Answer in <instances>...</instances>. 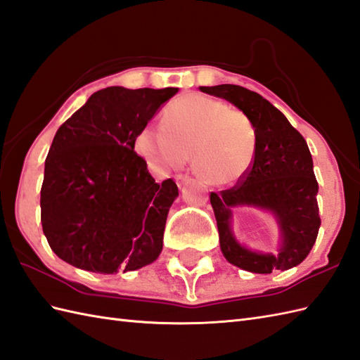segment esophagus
I'll list each match as a JSON object with an SVG mask.
<instances>
[{
	"mask_svg": "<svg viewBox=\"0 0 360 360\" xmlns=\"http://www.w3.org/2000/svg\"><path fill=\"white\" fill-rule=\"evenodd\" d=\"M189 180V175H186V174H179V175H175V183H177V186H183L185 185V183Z\"/></svg>",
	"mask_w": 360,
	"mask_h": 360,
	"instance_id": "esophagus-1",
	"label": "esophagus"
}]
</instances>
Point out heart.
<instances>
[{
    "label": "heart",
    "instance_id": "1",
    "mask_svg": "<svg viewBox=\"0 0 360 360\" xmlns=\"http://www.w3.org/2000/svg\"><path fill=\"white\" fill-rule=\"evenodd\" d=\"M163 124L143 126L135 150L157 171L179 169L191 154L193 169L212 186H228L251 167L255 131L242 110L188 94L163 110Z\"/></svg>",
    "mask_w": 360,
    "mask_h": 360
}]
</instances>
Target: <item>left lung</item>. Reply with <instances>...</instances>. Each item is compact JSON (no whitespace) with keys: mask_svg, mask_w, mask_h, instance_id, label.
I'll return each instance as SVG.
<instances>
[{"mask_svg":"<svg viewBox=\"0 0 360 360\" xmlns=\"http://www.w3.org/2000/svg\"><path fill=\"white\" fill-rule=\"evenodd\" d=\"M200 91L233 103L255 131L254 160L242 181L210 197L223 255L234 266L257 274L297 266L307 259L321 228L319 185L305 139L257 92L236 84L200 86ZM237 205L260 207L275 215L283 240L277 253L252 252L238 243L230 226Z\"/></svg>","mask_w":360,"mask_h":360,"instance_id":"1","label":"left lung"}]
</instances>
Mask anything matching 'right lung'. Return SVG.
Returning <instances> with one entry per match:
<instances>
[{"mask_svg": "<svg viewBox=\"0 0 360 360\" xmlns=\"http://www.w3.org/2000/svg\"><path fill=\"white\" fill-rule=\"evenodd\" d=\"M179 92L110 86L60 126L44 163L41 225L52 251L91 273L134 271L157 260L179 195L134 150L135 137Z\"/></svg>", "mask_w": 360, "mask_h": 360, "instance_id": "obj_1", "label": "right lung"}]
</instances>
